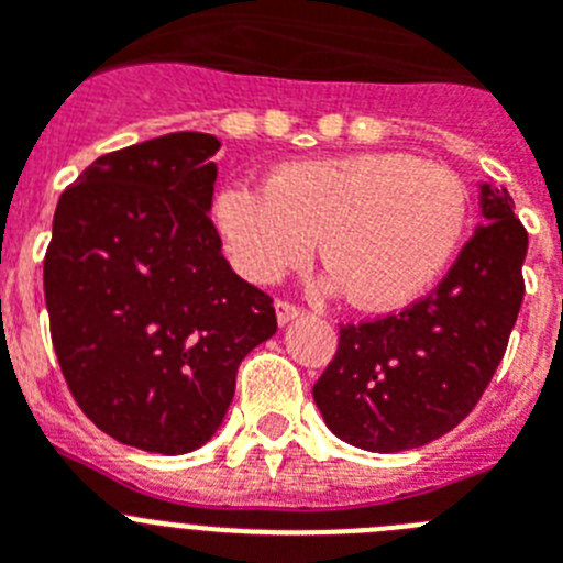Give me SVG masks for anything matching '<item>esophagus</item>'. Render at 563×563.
I'll use <instances>...</instances> for the list:
<instances>
[{
  "mask_svg": "<svg viewBox=\"0 0 563 563\" xmlns=\"http://www.w3.org/2000/svg\"><path fill=\"white\" fill-rule=\"evenodd\" d=\"M298 316H305V310H301V307L292 305V301H287V298H278V301H276V318H278V324H282V327L290 324L292 318H298Z\"/></svg>",
  "mask_w": 563,
  "mask_h": 563,
  "instance_id": "1",
  "label": "esophagus"
}]
</instances>
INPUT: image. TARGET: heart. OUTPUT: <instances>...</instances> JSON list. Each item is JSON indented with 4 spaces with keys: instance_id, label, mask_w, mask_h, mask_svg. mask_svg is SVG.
Masks as SVG:
<instances>
[{
    "instance_id": "1",
    "label": "heart",
    "mask_w": 563,
    "mask_h": 563,
    "mask_svg": "<svg viewBox=\"0 0 563 563\" xmlns=\"http://www.w3.org/2000/svg\"><path fill=\"white\" fill-rule=\"evenodd\" d=\"M213 222L247 282L305 265L321 236L332 285L363 310H397L449 271L467 228V188L415 154L372 152L287 163L267 186L231 183Z\"/></svg>"
}]
</instances>
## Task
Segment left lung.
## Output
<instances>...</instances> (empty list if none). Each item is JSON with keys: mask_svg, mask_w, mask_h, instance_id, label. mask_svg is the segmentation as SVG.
Segmentation results:
<instances>
[{"mask_svg": "<svg viewBox=\"0 0 563 563\" xmlns=\"http://www.w3.org/2000/svg\"><path fill=\"white\" fill-rule=\"evenodd\" d=\"M482 217L429 296L341 324L335 357L312 397L343 442L375 454L420 449L479 402L519 318L527 256V231L505 188L482 186Z\"/></svg>", "mask_w": 563, "mask_h": 563, "instance_id": "left-lung-1", "label": "left lung"}]
</instances>
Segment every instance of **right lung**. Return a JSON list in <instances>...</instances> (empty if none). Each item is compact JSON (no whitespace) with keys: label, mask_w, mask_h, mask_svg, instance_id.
I'll return each mask as SVG.
<instances>
[{"label":"right lung","mask_w":563,"mask_h":563,"mask_svg":"<svg viewBox=\"0 0 563 563\" xmlns=\"http://www.w3.org/2000/svg\"><path fill=\"white\" fill-rule=\"evenodd\" d=\"M217 152L213 134L174 132L103 154L64 188L44 253L69 391L103 434L152 454L211 440L239 363L278 327L208 217Z\"/></svg>","instance_id":"obj_1"}]
</instances>
